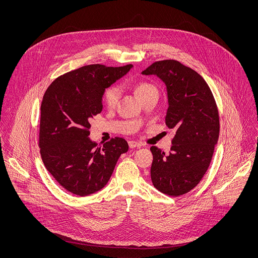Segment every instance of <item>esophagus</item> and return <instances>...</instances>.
I'll use <instances>...</instances> for the list:
<instances>
[{
  "label": "esophagus",
  "instance_id": "34e87169",
  "mask_svg": "<svg viewBox=\"0 0 258 258\" xmlns=\"http://www.w3.org/2000/svg\"><path fill=\"white\" fill-rule=\"evenodd\" d=\"M128 146H130V148L134 149V148H140L141 144L138 142H135V141H128Z\"/></svg>",
  "mask_w": 258,
  "mask_h": 258
}]
</instances>
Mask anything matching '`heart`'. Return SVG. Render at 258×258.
<instances>
[{"instance_id":"1","label":"heart","mask_w":258,"mask_h":258,"mask_svg":"<svg viewBox=\"0 0 258 258\" xmlns=\"http://www.w3.org/2000/svg\"><path fill=\"white\" fill-rule=\"evenodd\" d=\"M154 92H157L156 88L151 85L150 83H147V82H140L138 83L136 86H135V93L137 95V97L141 100L143 98H145L146 96H148L149 94L151 93H154ZM119 88L117 86H112L108 88L104 95H103V101L105 103L106 106L108 107H114L115 104L117 103L118 101V98H119Z\"/></svg>"}]
</instances>
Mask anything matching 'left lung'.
Returning <instances> with one entry per match:
<instances>
[{"label": "left lung", "mask_w": 258, "mask_h": 258, "mask_svg": "<svg viewBox=\"0 0 258 258\" xmlns=\"http://www.w3.org/2000/svg\"><path fill=\"white\" fill-rule=\"evenodd\" d=\"M142 75L156 76L165 84V124L175 131L168 155L150 148L151 179L161 193L180 196L198 185L210 164L219 135L217 106L204 79L176 60L154 62Z\"/></svg>", "instance_id": "8db88e82"}]
</instances>
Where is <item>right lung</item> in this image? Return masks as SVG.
<instances>
[{
  "label": "right lung",
  "instance_id": "right-lung-1",
  "mask_svg": "<svg viewBox=\"0 0 258 258\" xmlns=\"http://www.w3.org/2000/svg\"><path fill=\"white\" fill-rule=\"evenodd\" d=\"M133 67L91 64L57 78L41 105L39 146L48 171L68 192L88 196L110 179L127 142L114 138L98 145L89 138L90 120L102 109L105 89Z\"/></svg>",
  "mask_w": 258,
  "mask_h": 258
}]
</instances>
